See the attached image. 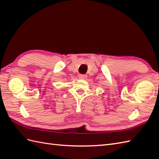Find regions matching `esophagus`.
<instances>
[{
  "label": "esophagus",
  "instance_id": "1",
  "mask_svg": "<svg viewBox=\"0 0 159 159\" xmlns=\"http://www.w3.org/2000/svg\"><path fill=\"white\" fill-rule=\"evenodd\" d=\"M87 78V75H79V79L81 80H84Z\"/></svg>",
  "mask_w": 159,
  "mask_h": 159
}]
</instances>
